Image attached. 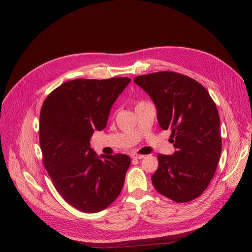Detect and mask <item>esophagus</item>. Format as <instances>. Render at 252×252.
Here are the masks:
<instances>
[{"mask_svg":"<svg viewBox=\"0 0 252 252\" xmlns=\"http://www.w3.org/2000/svg\"><path fill=\"white\" fill-rule=\"evenodd\" d=\"M145 155L143 154H133L131 155V158H134V159H142V158H144Z\"/></svg>","mask_w":252,"mask_h":252,"instance_id":"1","label":"esophagus"}]
</instances>
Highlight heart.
I'll list each match as a JSON object with an SVG mask.
<instances>
[{
  "label": "heart",
  "mask_w": 252,
  "mask_h": 252,
  "mask_svg": "<svg viewBox=\"0 0 252 252\" xmlns=\"http://www.w3.org/2000/svg\"><path fill=\"white\" fill-rule=\"evenodd\" d=\"M139 103H140V102H139Z\"/></svg>",
  "instance_id": "heart-1"
}]
</instances>
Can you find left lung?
Wrapping results in <instances>:
<instances>
[{
  "instance_id": "1",
  "label": "left lung",
  "mask_w": 252,
  "mask_h": 252,
  "mask_svg": "<svg viewBox=\"0 0 252 252\" xmlns=\"http://www.w3.org/2000/svg\"><path fill=\"white\" fill-rule=\"evenodd\" d=\"M134 82L153 100L158 124L169 128L177 151L159 154L151 177L154 188L175 202L199 197L214 178L221 152L220 115L207 90L174 71L137 76Z\"/></svg>"
}]
</instances>
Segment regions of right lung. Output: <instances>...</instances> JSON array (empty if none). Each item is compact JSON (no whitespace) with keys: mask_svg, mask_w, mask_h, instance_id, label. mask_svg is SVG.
<instances>
[{"mask_svg":"<svg viewBox=\"0 0 252 252\" xmlns=\"http://www.w3.org/2000/svg\"><path fill=\"white\" fill-rule=\"evenodd\" d=\"M128 77L77 78L52 91L39 114V146L46 170L63 199L84 213L108 207L121 193L130 158L98 156L90 147L94 130L107 125L113 103Z\"/></svg>","mask_w":252,"mask_h":252,"instance_id":"1","label":"right lung"}]
</instances>
